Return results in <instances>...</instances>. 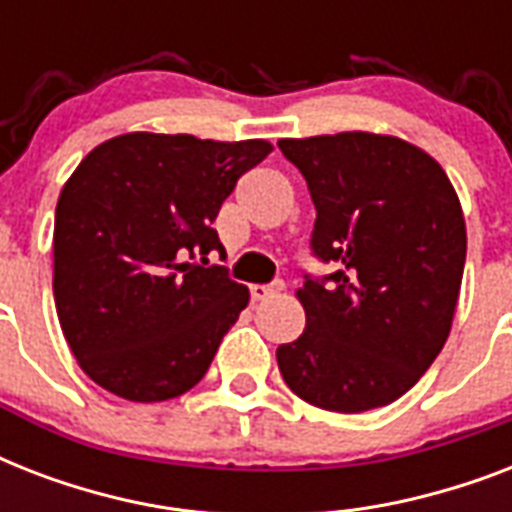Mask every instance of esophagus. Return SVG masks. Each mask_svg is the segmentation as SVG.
Instances as JSON below:
<instances>
[{
  "instance_id": "1",
  "label": "esophagus",
  "mask_w": 512,
  "mask_h": 512,
  "mask_svg": "<svg viewBox=\"0 0 512 512\" xmlns=\"http://www.w3.org/2000/svg\"><path fill=\"white\" fill-rule=\"evenodd\" d=\"M281 289H284L281 281H276V284H255V287H249V295H252L255 303H260V300H268V297H273Z\"/></svg>"
}]
</instances>
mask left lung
Listing matches in <instances>:
<instances>
[{"label":"left lung","instance_id":"left-lung-1","mask_svg":"<svg viewBox=\"0 0 512 512\" xmlns=\"http://www.w3.org/2000/svg\"><path fill=\"white\" fill-rule=\"evenodd\" d=\"M303 172L313 255L337 268L305 276V329L279 345L292 393L329 412L396 401L444 348L460 297L468 233L441 164L393 135L337 132L279 140Z\"/></svg>","mask_w":512,"mask_h":512}]
</instances>
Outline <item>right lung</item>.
I'll return each instance as SVG.
<instances>
[{"mask_svg":"<svg viewBox=\"0 0 512 512\" xmlns=\"http://www.w3.org/2000/svg\"><path fill=\"white\" fill-rule=\"evenodd\" d=\"M268 140L127 132L92 148L55 207L52 292L68 348L92 382L127 401L183 396L207 374L249 289L220 265L212 228Z\"/></svg>","mask_w":512,"mask_h":512,"instance_id":"1","label":"right lung"}]
</instances>
